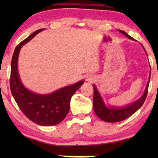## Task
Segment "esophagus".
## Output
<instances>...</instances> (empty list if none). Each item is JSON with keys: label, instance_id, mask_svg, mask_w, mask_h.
Segmentation results:
<instances>
[{"label": "esophagus", "instance_id": "obj_1", "mask_svg": "<svg viewBox=\"0 0 158 158\" xmlns=\"http://www.w3.org/2000/svg\"><path fill=\"white\" fill-rule=\"evenodd\" d=\"M87 80H88V81H91V78H90V77H88V79Z\"/></svg>", "mask_w": 158, "mask_h": 158}]
</instances>
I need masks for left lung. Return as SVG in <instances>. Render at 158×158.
<instances>
[{
    "label": "left lung",
    "instance_id": "8db88e82",
    "mask_svg": "<svg viewBox=\"0 0 158 158\" xmlns=\"http://www.w3.org/2000/svg\"><path fill=\"white\" fill-rule=\"evenodd\" d=\"M118 31L126 36L127 37L130 39V40H135L125 31L119 29ZM144 51H145V49H144ZM150 79V78H149L148 85H147L145 88V91H144V94L141 96V98H139L138 100L135 101V102L124 106H114L106 105L104 101L103 100V98L101 97L100 93L98 92L96 85H93V87H94V101H93V104H94V109L95 113L101 120L106 122L114 123L126 119V118L132 115L133 114H135L143 105L144 101L146 99L147 95H148Z\"/></svg>",
    "mask_w": 158,
    "mask_h": 158
}]
</instances>
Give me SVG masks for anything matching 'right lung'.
Segmentation results:
<instances>
[{
    "mask_svg": "<svg viewBox=\"0 0 158 158\" xmlns=\"http://www.w3.org/2000/svg\"><path fill=\"white\" fill-rule=\"evenodd\" d=\"M43 30L41 29L34 31L15 49L10 64V88L19 109L29 119L41 126H52L60 124L64 119L70 110L73 95L84 81H80L47 95L36 94L23 85L18 72L19 52L23 45Z\"/></svg>",
    "mask_w": 158,
    "mask_h": 158,
    "instance_id": "1",
    "label": "right lung"
}]
</instances>
